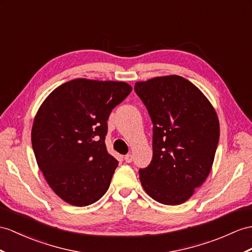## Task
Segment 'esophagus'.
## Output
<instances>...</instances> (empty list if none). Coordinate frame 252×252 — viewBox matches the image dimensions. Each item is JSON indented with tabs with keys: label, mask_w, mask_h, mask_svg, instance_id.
<instances>
[{
	"label": "esophagus",
	"mask_w": 252,
	"mask_h": 252,
	"mask_svg": "<svg viewBox=\"0 0 252 252\" xmlns=\"http://www.w3.org/2000/svg\"><path fill=\"white\" fill-rule=\"evenodd\" d=\"M124 159H125V161H126V162L129 163V162H131V161H132L133 157H132V155H131V154H127V155H125Z\"/></svg>",
	"instance_id": "1"
}]
</instances>
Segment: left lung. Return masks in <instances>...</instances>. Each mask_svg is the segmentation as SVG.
<instances>
[{"label": "left lung", "mask_w": 252, "mask_h": 252, "mask_svg": "<svg viewBox=\"0 0 252 252\" xmlns=\"http://www.w3.org/2000/svg\"><path fill=\"white\" fill-rule=\"evenodd\" d=\"M153 123V158L139 170L147 194L165 205L187 201L211 172L219 121L203 93L180 76L137 82Z\"/></svg>", "instance_id": "8db88e82"}]
</instances>
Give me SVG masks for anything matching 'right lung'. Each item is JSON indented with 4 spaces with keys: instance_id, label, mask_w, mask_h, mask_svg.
Wrapping results in <instances>:
<instances>
[{
    "instance_id": "1",
    "label": "right lung",
    "mask_w": 252,
    "mask_h": 252,
    "mask_svg": "<svg viewBox=\"0 0 252 252\" xmlns=\"http://www.w3.org/2000/svg\"><path fill=\"white\" fill-rule=\"evenodd\" d=\"M131 90L125 82L80 78L60 85L40 106L33 151L49 186L67 203L93 204L108 190L119 161L107 151V121Z\"/></svg>"
}]
</instances>
